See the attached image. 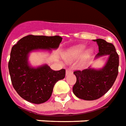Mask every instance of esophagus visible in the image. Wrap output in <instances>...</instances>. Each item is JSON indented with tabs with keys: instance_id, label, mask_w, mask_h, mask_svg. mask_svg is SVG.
I'll list each match as a JSON object with an SVG mask.
<instances>
[{
	"instance_id": "34e87169",
	"label": "esophagus",
	"mask_w": 126,
	"mask_h": 126,
	"mask_svg": "<svg viewBox=\"0 0 126 126\" xmlns=\"http://www.w3.org/2000/svg\"><path fill=\"white\" fill-rule=\"evenodd\" d=\"M72 70L69 69H66V76H67L68 74H72Z\"/></svg>"
}]
</instances>
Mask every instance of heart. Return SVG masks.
I'll list each match as a JSON object with an SVG mask.
<instances>
[{"label": "heart", "mask_w": 126, "mask_h": 126, "mask_svg": "<svg viewBox=\"0 0 126 126\" xmlns=\"http://www.w3.org/2000/svg\"><path fill=\"white\" fill-rule=\"evenodd\" d=\"M84 50H85V47L84 46H82V45L77 46L76 47L72 48L65 54V58L66 61H67L69 62H72L76 59H78V58H80L83 54ZM91 54V52L90 50L87 51L84 56V59H86L88 57H90Z\"/></svg>", "instance_id": "heart-1"}]
</instances>
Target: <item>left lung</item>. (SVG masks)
<instances>
[{
  "instance_id": "8db88e82",
  "label": "left lung",
  "mask_w": 126,
  "mask_h": 126,
  "mask_svg": "<svg viewBox=\"0 0 126 126\" xmlns=\"http://www.w3.org/2000/svg\"><path fill=\"white\" fill-rule=\"evenodd\" d=\"M99 46L96 57L109 55V60L102 69L97 70L89 67L74 72L76 82L73 87L76 96L85 100H97L112 87L119 72V55L114 45L102 39L94 40Z\"/></svg>"
}]
</instances>
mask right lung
Instances as JSON below:
<instances>
[{"instance_id": "obj_1", "label": "right lung", "mask_w": 126, "mask_h": 126, "mask_svg": "<svg viewBox=\"0 0 126 126\" xmlns=\"http://www.w3.org/2000/svg\"><path fill=\"white\" fill-rule=\"evenodd\" d=\"M61 41L62 37L57 35H29L12 47L8 67L13 87L21 97L33 104L45 102L50 97L55 83L65 78V69L54 71L47 65L32 68L28 63L30 52L56 49Z\"/></svg>"}]
</instances>
